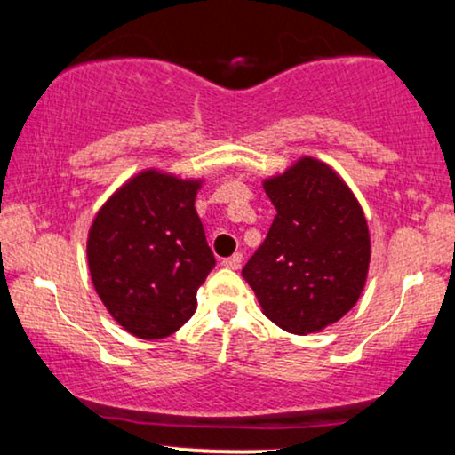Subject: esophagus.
Returning a JSON list of instances; mask_svg holds the SVG:
<instances>
[{"label": "esophagus", "instance_id": "34e87169", "mask_svg": "<svg viewBox=\"0 0 455 455\" xmlns=\"http://www.w3.org/2000/svg\"><path fill=\"white\" fill-rule=\"evenodd\" d=\"M221 265L226 267V269H234V271L240 269V265H242V252H235V254H232V257L223 259Z\"/></svg>", "mask_w": 455, "mask_h": 455}]
</instances>
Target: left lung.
Returning <instances> with one entry per match:
<instances>
[{"mask_svg":"<svg viewBox=\"0 0 455 455\" xmlns=\"http://www.w3.org/2000/svg\"><path fill=\"white\" fill-rule=\"evenodd\" d=\"M263 188L277 215L242 277L283 331H323L364 290L371 234L363 207L339 173L315 157H300Z\"/></svg>","mask_w":455,"mask_h":455,"instance_id":"1","label":"left lung"}]
</instances>
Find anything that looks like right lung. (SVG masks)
Here are the masks:
<instances>
[{
    "label": "right lung",
    "instance_id": "add662e5",
    "mask_svg": "<svg viewBox=\"0 0 455 455\" xmlns=\"http://www.w3.org/2000/svg\"><path fill=\"white\" fill-rule=\"evenodd\" d=\"M203 180L142 170L97 211L86 238L95 291L140 339H164L196 310V290L215 267L195 209Z\"/></svg>",
    "mask_w": 455,
    "mask_h": 455
}]
</instances>
